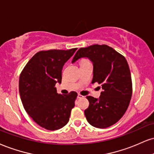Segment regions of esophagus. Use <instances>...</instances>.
Listing matches in <instances>:
<instances>
[{
	"label": "esophagus",
	"mask_w": 154,
	"mask_h": 154,
	"mask_svg": "<svg viewBox=\"0 0 154 154\" xmlns=\"http://www.w3.org/2000/svg\"><path fill=\"white\" fill-rule=\"evenodd\" d=\"M83 96L82 95H80V94H78V95H77V98L78 99H80V98H82Z\"/></svg>",
	"instance_id": "obj_1"
}]
</instances>
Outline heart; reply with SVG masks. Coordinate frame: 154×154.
I'll return each mask as SVG.
<instances>
[{
	"mask_svg": "<svg viewBox=\"0 0 154 154\" xmlns=\"http://www.w3.org/2000/svg\"><path fill=\"white\" fill-rule=\"evenodd\" d=\"M85 61H88V60H87V59H82V60L81 61V62H85Z\"/></svg>",
	"mask_w": 154,
	"mask_h": 154,
	"instance_id": "1",
	"label": "heart"
}]
</instances>
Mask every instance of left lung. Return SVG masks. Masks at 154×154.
Here are the masks:
<instances>
[{"label":"left lung","instance_id":"1","mask_svg":"<svg viewBox=\"0 0 154 154\" xmlns=\"http://www.w3.org/2000/svg\"><path fill=\"white\" fill-rule=\"evenodd\" d=\"M82 57L93 63L92 83L97 82L103 90L99 99L86 97L90 105L85 117L92 126L108 128L123 117L130 104L133 85L128 64L124 56L105 44L80 48L72 62Z\"/></svg>","mask_w":154,"mask_h":154}]
</instances>
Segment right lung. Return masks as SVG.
I'll return each mask as SVG.
<instances>
[{"mask_svg":"<svg viewBox=\"0 0 154 154\" xmlns=\"http://www.w3.org/2000/svg\"><path fill=\"white\" fill-rule=\"evenodd\" d=\"M77 49L38 51L20 75L19 92L24 109L34 122L47 130L64 127L75 107L77 92L58 94L55 85L62 82L63 66Z\"/></svg>","mask_w":154,"mask_h":154,"instance_id":"add662e5","label":"right lung"}]
</instances>
